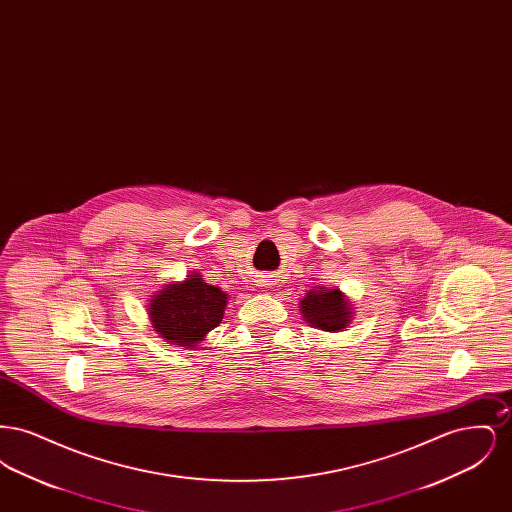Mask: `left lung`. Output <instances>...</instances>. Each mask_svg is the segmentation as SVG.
Instances as JSON below:
<instances>
[{"instance_id": "obj_1", "label": "left lung", "mask_w": 512, "mask_h": 512, "mask_svg": "<svg viewBox=\"0 0 512 512\" xmlns=\"http://www.w3.org/2000/svg\"><path fill=\"white\" fill-rule=\"evenodd\" d=\"M301 311L305 320L326 332H338L351 320V307L343 299L340 290L309 292L301 299Z\"/></svg>"}]
</instances>
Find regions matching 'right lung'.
Instances as JSON below:
<instances>
[{
	"instance_id": "add662e5",
	"label": "right lung",
	"mask_w": 512,
	"mask_h": 512,
	"mask_svg": "<svg viewBox=\"0 0 512 512\" xmlns=\"http://www.w3.org/2000/svg\"><path fill=\"white\" fill-rule=\"evenodd\" d=\"M226 293L190 276L182 284H171L149 303L153 328L174 345L195 347L207 332L217 328L224 315Z\"/></svg>"
}]
</instances>
